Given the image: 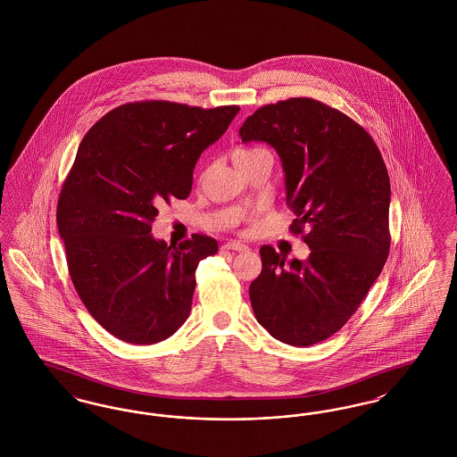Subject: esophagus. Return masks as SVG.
Listing matches in <instances>:
<instances>
[{"label":"esophagus","mask_w":457,"mask_h":457,"mask_svg":"<svg viewBox=\"0 0 457 457\" xmlns=\"http://www.w3.org/2000/svg\"><path fill=\"white\" fill-rule=\"evenodd\" d=\"M222 248L224 250H235V252H246L248 250V246L239 243V241H228L226 245H222Z\"/></svg>","instance_id":"1"}]
</instances>
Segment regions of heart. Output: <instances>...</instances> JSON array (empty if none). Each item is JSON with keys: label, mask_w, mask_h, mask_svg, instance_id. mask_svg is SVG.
Wrapping results in <instances>:
<instances>
[{"label": "heart", "mask_w": 457, "mask_h": 457, "mask_svg": "<svg viewBox=\"0 0 457 457\" xmlns=\"http://www.w3.org/2000/svg\"><path fill=\"white\" fill-rule=\"evenodd\" d=\"M262 149L259 147H238L235 151V157H246V155H252V154L261 153Z\"/></svg>", "instance_id": "obj_1"}]
</instances>
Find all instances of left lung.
Instances as JSON below:
<instances>
[{
	"label": "left lung",
	"mask_w": 457,
	"mask_h": 457,
	"mask_svg": "<svg viewBox=\"0 0 457 457\" xmlns=\"http://www.w3.org/2000/svg\"><path fill=\"white\" fill-rule=\"evenodd\" d=\"M241 142H267L283 162L286 204L308 259L286 262L261 248V276L250 284L253 313L291 346L336 334L356 312L389 257L391 181L363 127L310 97L267 104L246 118Z\"/></svg>",
	"instance_id": "left-lung-1"
}]
</instances>
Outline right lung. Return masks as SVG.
Masks as SVG:
<instances>
[{"mask_svg": "<svg viewBox=\"0 0 457 457\" xmlns=\"http://www.w3.org/2000/svg\"><path fill=\"white\" fill-rule=\"evenodd\" d=\"M238 106L168 101L109 111L84 137L58 198L71 283L88 313L130 345L173 336L190 315L198 262L218 241L155 239L157 207L192 192L200 154L228 130Z\"/></svg>", "mask_w": 457, "mask_h": 457, "instance_id": "1", "label": "right lung"}]
</instances>
